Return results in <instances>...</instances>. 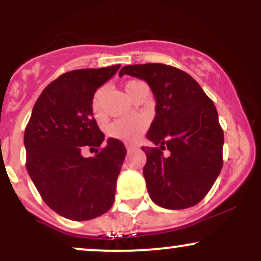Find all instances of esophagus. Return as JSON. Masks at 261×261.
I'll use <instances>...</instances> for the list:
<instances>
[{
	"mask_svg": "<svg viewBox=\"0 0 261 261\" xmlns=\"http://www.w3.org/2000/svg\"><path fill=\"white\" fill-rule=\"evenodd\" d=\"M125 146H126V149H127V151H133V149L136 148V146H135V145H131V143H126V145H125Z\"/></svg>",
	"mask_w": 261,
	"mask_h": 261,
	"instance_id": "1",
	"label": "esophagus"
}]
</instances>
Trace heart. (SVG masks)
I'll return each instance as SVG.
<instances>
[{"label":"heart","instance_id":"b5f03b06","mask_svg":"<svg viewBox=\"0 0 261 261\" xmlns=\"http://www.w3.org/2000/svg\"><path fill=\"white\" fill-rule=\"evenodd\" d=\"M141 83L140 81H128L125 85V91L127 95L130 97L131 91L134 89L135 86ZM104 97H106V88L100 87L94 92L92 97L91 108L92 112L97 118H100L104 114ZM147 126V120L142 116H133V118H124L118 119V120L113 121L107 128L108 135L110 137L118 140L124 141H133L140 136L141 134L145 131Z\"/></svg>","mask_w":261,"mask_h":261}]
</instances>
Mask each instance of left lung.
Returning a JSON list of instances; mask_svg holds the SVG:
<instances>
[{
    "instance_id": "obj_1",
    "label": "left lung",
    "mask_w": 261,
    "mask_h": 261,
    "mask_svg": "<svg viewBox=\"0 0 261 261\" xmlns=\"http://www.w3.org/2000/svg\"><path fill=\"white\" fill-rule=\"evenodd\" d=\"M124 74L145 80L157 101L146 135L155 147H142L149 197L169 210L196 205L223 164V130L214 101L190 74L173 66L128 65L119 72Z\"/></svg>"
}]
</instances>
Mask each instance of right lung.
Masks as SVG:
<instances>
[{
  "mask_svg": "<svg viewBox=\"0 0 261 261\" xmlns=\"http://www.w3.org/2000/svg\"><path fill=\"white\" fill-rule=\"evenodd\" d=\"M120 65L70 71L39 95L27 124V170L44 202L72 221L95 218L113 206L126 148L98 127L92 97ZM95 149L94 158L82 151Z\"/></svg>",
  "mask_w": 261,
  "mask_h": 261,
  "instance_id": "1",
  "label": "right lung"
}]
</instances>
